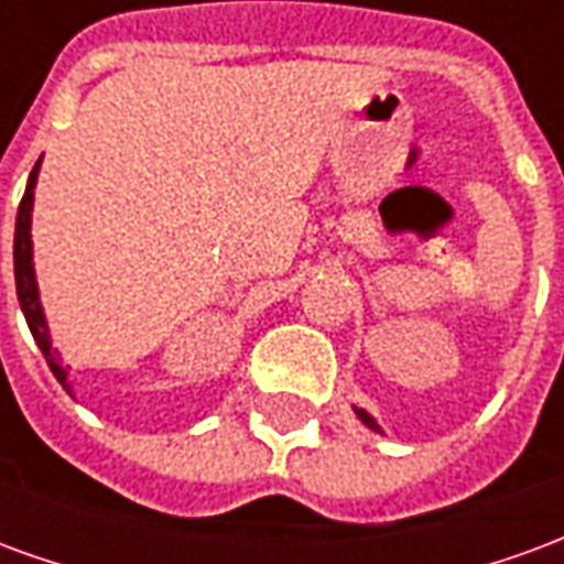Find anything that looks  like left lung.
Listing matches in <instances>:
<instances>
[{"instance_id":"obj_1","label":"left lung","mask_w":564,"mask_h":564,"mask_svg":"<svg viewBox=\"0 0 564 564\" xmlns=\"http://www.w3.org/2000/svg\"><path fill=\"white\" fill-rule=\"evenodd\" d=\"M356 414H359V420H362V423H366L368 429H375V432H378V423H375V420H371V416H368L366 411H356Z\"/></svg>"}]
</instances>
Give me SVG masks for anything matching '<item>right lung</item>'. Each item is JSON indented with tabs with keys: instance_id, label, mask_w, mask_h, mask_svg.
Wrapping results in <instances>:
<instances>
[{
	"instance_id": "right-lung-1",
	"label": "right lung",
	"mask_w": 564,
	"mask_h": 564,
	"mask_svg": "<svg viewBox=\"0 0 564 564\" xmlns=\"http://www.w3.org/2000/svg\"><path fill=\"white\" fill-rule=\"evenodd\" d=\"M39 165L42 160L35 162V169L30 174V184H26V193L20 198L18 208V223H14V283H18V299L20 307H23V317L30 323V332L35 344L42 347L47 366L54 371V378L68 390V371L59 366V356L51 347V335H47V323H44L42 302H39V286H35V271H32V198H35V177H39Z\"/></svg>"
}]
</instances>
